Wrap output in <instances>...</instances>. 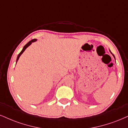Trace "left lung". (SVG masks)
<instances>
[{"instance_id":"1","label":"left lung","mask_w":128,"mask_h":128,"mask_svg":"<svg viewBox=\"0 0 128 128\" xmlns=\"http://www.w3.org/2000/svg\"><path fill=\"white\" fill-rule=\"evenodd\" d=\"M113 56H114V55H113Z\"/></svg>"}]
</instances>
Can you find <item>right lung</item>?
<instances>
[{
    "label": "right lung",
    "instance_id": "obj_1",
    "mask_svg": "<svg viewBox=\"0 0 128 128\" xmlns=\"http://www.w3.org/2000/svg\"><path fill=\"white\" fill-rule=\"evenodd\" d=\"M36 41H37V40H36V39H32V40H31V41H30V42H28V43H27V44H26V45H25V46H24V48H23V49H22V51L20 52V54H18V57H17V59H16V62H17V61H18V60L19 58H20V55H21V54H22V53H23V52L25 51V50H26V48H27V47H28V46H30V44H31V43H32V42H36Z\"/></svg>",
    "mask_w": 128,
    "mask_h": 128
}]
</instances>
